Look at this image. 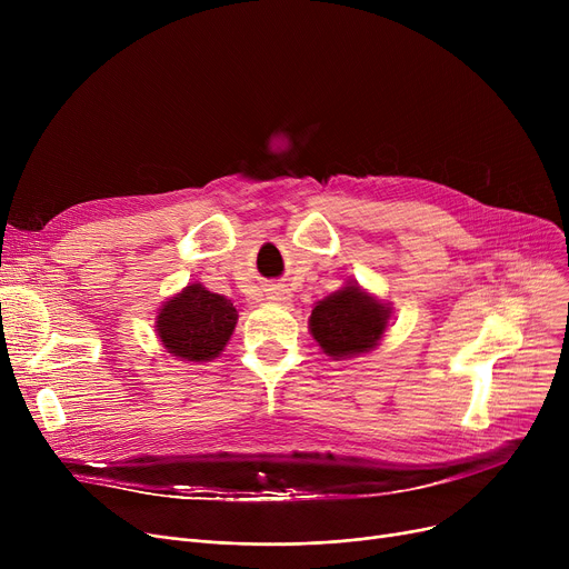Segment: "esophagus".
Instances as JSON below:
<instances>
[{"label": "esophagus", "instance_id": "1", "mask_svg": "<svg viewBox=\"0 0 569 569\" xmlns=\"http://www.w3.org/2000/svg\"><path fill=\"white\" fill-rule=\"evenodd\" d=\"M290 290L286 288V286H274V288H269L267 290V300L269 302H277V305H288L290 302Z\"/></svg>", "mask_w": 569, "mask_h": 569}]
</instances>
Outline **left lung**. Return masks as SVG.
Wrapping results in <instances>:
<instances>
[{
    "label": "left lung",
    "instance_id": "left-lung-1",
    "mask_svg": "<svg viewBox=\"0 0 569 569\" xmlns=\"http://www.w3.org/2000/svg\"><path fill=\"white\" fill-rule=\"evenodd\" d=\"M392 313L390 302L378 300L357 281H348L313 305L309 332L332 360H352L382 341Z\"/></svg>",
    "mask_w": 569,
    "mask_h": 569
}]
</instances>
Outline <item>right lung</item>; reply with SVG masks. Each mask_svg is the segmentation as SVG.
Wrapping results in <instances>:
<instances>
[{
  "label": "right lung",
  "instance_id": "right-lung-1",
  "mask_svg": "<svg viewBox=\"0 0 569 569\" xmlns=\"http://www.w3.org/2000/svg\"><path fill=\"white\" fill-rule=\"evenodd\" d=\"M237 325L232 300L189 283L159 309L157 337L166 352L182 362H212L228 346Z\"/></svg>",
  "mask_w": 569,
  "mask_h": 569
}]
</instances>
